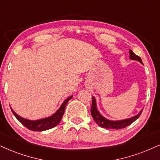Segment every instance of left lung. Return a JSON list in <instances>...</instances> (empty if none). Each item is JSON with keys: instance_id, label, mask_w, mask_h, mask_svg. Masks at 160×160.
Segmentation results:
<instances>
[{"instance_id": "1", "label": "left lung", "mask_w": 160, "mask_h": 160, "mask_svg": "<svg viewBox=\"0 0 160 160\" xmlns=\"http://www.w3.org/2000/svg\"><path fill=\"white\" fill-rule=\"evenodd\" d=\"M130 58L132 59V60L139 61V62L143 64L140 57L137 56V55L131 50H130ZM142 111H140V113L138 114V115L133 116V117L131 118V119L115 122L110 121V120H108L106 119L105 118H104L101 114L98 113L97 108H96L95 98L92 97V106L91 109H90L91 115L96 123H97L100 127L103 128H108V129H122V128H125L133 123L134 121H136V120L139 117V116L141 115Z\"/></svg>"}]
</instances>
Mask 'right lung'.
Instances as JSON below:
<instances>
[{"instance_id": "obj_1", "label": "right lung", "mask_w": 160, "mask_h": 160, "mask_svg": "<svg viewBox=\"0 0 160 160\" xmlns=\"http://www.w3.org/2000/svg\"><path fill=\"white\" fill-rule=\"evenodd\" d=\"M72 96H70L68 98H67L65 101L63 102L60 108L57 110L56 113L53 114L52 116H50L48 118H45V119H42L40 120H36V121H30V120L25 119L21 117L14 112V110L11 108L12 112L14 114V116L16 117V119L24 125L26 128H28L29 130L33 131H46V130L51 129V128L56 127L58 125L59 122L62 120V118L64 113L65 107H66L67 104H68V101L72 98Z\"/></svg>"}]
</instances>
